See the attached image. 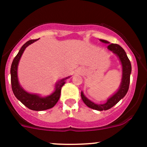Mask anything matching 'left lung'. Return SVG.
I'll return each mask as SVG.
<instances>
[{"instance_id": "1", "label": "left lung", "mask_w": 147, "mask_h": 147, "mask_svg": "<svg viewBox=\"0 0 147 147\" xmlns=\"http://www.w3.org/2000/svg\"><path fill=\"white\" fill-rule=\"evenodd\" d=\"M100 41L104 42V43L109 44V45L107 46V49L110 51H111L113 54L117 55L118 57L119 58V60H120L122 66V79L120 87H119L117 92L114 93L112 96L110 97L107 99L106 103L101 104V105L94 103V102H91L90 100L88 99L85 95H84L83 92H81L82 99L84 103L88 107L93 109V110L102 111V110H107L110 109L111 107H113L114 105H116L121 98H123L125 96V95L127 94V91H128V89H129L132 67H131L130 61H129V58L127 57V55L126 54L125 51L122 49L120 45H118V44L114 43L110 44V42L108 41L105 40H100Z\"/></svg>"}]
</instances>
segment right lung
<instances>
[{
  "label": "right lung",
  "mask_w": 147,
  "mask_h": 147,
  "mask_svg": "<svg viewBox=\"0 0 147 147\" xmlns=\"http://www.w3.org/2000/svg\"><path fill=\"white\" fill-rule=\"evenodd\" d=\"M37 40H28L22 46L15 59H13L10 73H11V89H12V91L15 94V97L30 110L41 111V110H45L51 108L57 104L60 97L61 88L65 85V80H67L70 76L64 78L57 82L54 92H53L51 94L46 97H42L40 96L39 95L28 93L20 86L18 78V63H19V61H20L23 51H25L27 46L34 42L35 41H37Z\"/></svg>",
  "instance_id": "right-lung-1"
}]
</instances>
